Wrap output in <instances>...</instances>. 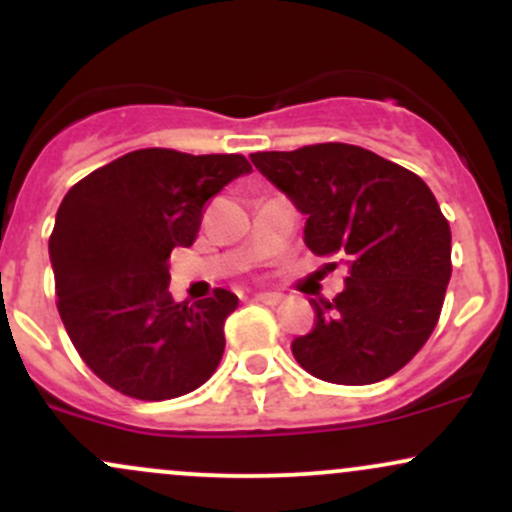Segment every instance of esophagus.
Instances as JSON below:
<instances>
[{"instance_id": "obj_1", "label": "esophagus", "mask_w": 512, "mask_h": 512, "mask_svg": "<svg viewBox=\"0 0 512 512\" xmlns=\"http://www.w3.org/2000/svg\"><path fill=\"white\" fill-rule=\"evenodd\" d=\"M254 300L263 302V305H278V302L283 300V295L280 293H256Z\"/></svg>"}]
</instances>
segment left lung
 <instances>
[{
	"mask_svg": "<svg viewBox=\"0 0 512 512\" xmlns=\"http://www.w3.org/2000/svg\"><path fill=\"white\" fill-rule=\"evenodd\" d=\"M251 163L307 217V249L349 271L332 302L312 300L315 327L290 346L298 364L339 386L393 376L430 339L452 276V232L432 190L351 144L261 151Z\"/></svg>",
	"mask_w": 512,
	"mask_h": 512,
	"instance_id": "left-lung-1",
	"label": "left lung"
}]
</instances>
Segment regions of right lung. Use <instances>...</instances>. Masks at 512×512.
I'll use <instances>...</instances> for the list:
<instances>
[{
    "instance_id": "1",
    "label": "right lung",
    "mask_w": 512,
    "mask_h": 512,
    "mask_svg": "<svg viewBox=\"0 0 512 512\" xmlns=\"http://www.w3.org/2000/svg\"><path fill=\"white\" fill-rule=\"evenodd\" d=\"M251 173L239 153L141 148L92 170L60 202L48 254L70 342L107 386L139 400L200 388L224 354L229 290L168 293V258L192 246L210 197Z\"/></svg>"
}]
</instances>
